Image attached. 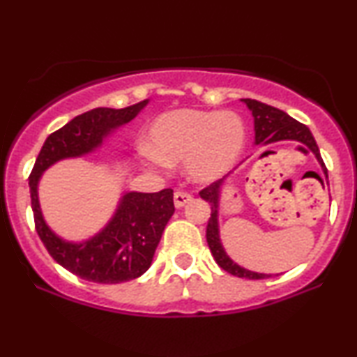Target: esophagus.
Masks as SVG:
<instances>
[{
    "instance_id": "obj_1",
    "label": "esophagus",
    "mask_w": 357,
    "mask_h": 357,
    "mask_svg": "<svg viewBox=\"0 0 357 357\" xmlns=\"http://www.w3.org/2000/svg\"><path fill=\"white\" fill-rule=\"evenodd\" d=\"M188 202H192V195L187 192H175L174 193V204L175 208H183Z\"/></svg>"
}]
</instances>
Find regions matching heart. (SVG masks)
<instances>
[{"label":"heart","mask_w":357,"mask_h":357,"mask_svg":"<svg viewBox=\"0 0 357 357\" xmlns=\"http://www.w3.org/2000/svg\"><path fill=\"white\" fill-rule=\"evenodd\" d=\"M247 128L237 114L180 109L162 114L149 128L148 143L164 164L185 160L190 177L209 182L226 174L245 148Z\"/></svg>","instance_id":"heart-1"}]
</instances>
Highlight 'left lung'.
I'll list each match as a JSON object with an SVG mask.
<instances>
[{
    "label": "left lung",
    "mask_w": 357,
    "mask_h": 357,
    "mask_svg": "<svg viewBox=\"0 0 357 357\" xmlns=\"http://www.w3.org/2000/svg\"><path fill=\"white\" fill-rule=\"evenodd\" d=\"M245 102L248 109L252 110L253 121H255V144H270L276 143V141H299L304 146H307L312 153L317 155L319 162L324 169L326 177V167L321 159L319 146H317L314 136H312L310 130L305 125H302L301 121H297L276 107L266 105L263 102L253 100V99H242ZM226 177L221 180H216L211 185H208L206 188H203L199 192V197L211 204V218L208 219L206 226V241L211 250L214 260L224 271L231 273V275L237 278H247V280H265L271 275H263V273L248 271L245 268L238 266L237 263H234L231 258L226 255L224 248L221 245V238H219V226H218V206H219V192L224 183Z\"/></svg>",
    "instance_id": "1"
}]
</instances>
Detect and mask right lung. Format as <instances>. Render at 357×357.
I'll return each instance as SVG.
<instances>
[{
  "instance_id": "right-lung-1",
  "label": "right lung",
  "mask_w": 357,
  "mask_h": 357,
  "mask_svg": "<svg viewBox=\"0 0 357 357\" xmlns=\"http://www.w3.org/2000/svg\"><path fill=\"white\" fill-rule=\"evenodd\" d=\"M146 104L148 100L125 109L99 107L75 116L45 139L29 175L33 222L38 237L58 265L86 281L116 284L136 280L148 271L165 224L175 211L174 190L123 195L112 221L99 234L86 242L71 243L55 236L43 221L37 197L38 180L56 160L77 158L94 151L110 131L133 120Z\"/></svg>"
}]
</instances>
